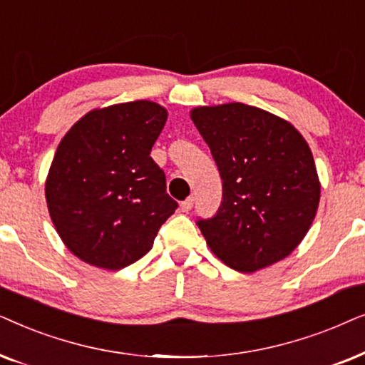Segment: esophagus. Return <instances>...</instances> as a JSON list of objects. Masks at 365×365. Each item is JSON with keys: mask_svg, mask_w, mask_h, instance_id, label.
Wrapping results in <instances>:
<instances>
[{"mask_svg": "<svg viewBox=\"0 0 365 365\" xmlns=\"http://www.w3.org/2000/svg\"><path fill=\"white\" fill-rule=\"evenodd\" d=\"M193 197H188L187 200H183L182 203H180V208H182V212H185V213H188L193 208Z\"/></svg>", "mask_w": 365, "mask_h": 365, "instance_id": "34e87169", "label": "esophagus"}]
</instances>
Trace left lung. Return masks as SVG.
<instances>
[{
  "mask_svg": "<svg viewBox=\"0 0 365 365\" xmlns=\"http://www.w3.org/2000/svg\"><path fill=\"white\" fill-rule=\"evenodd\" d=\"M190 118L222 178V203L197 225L230 269L255 272L292 254L320 200L314 157L289 121L244 103L198 106Z\"/></svg>",
  "mask_w": 365,
  "mask_h": 365,
  "instance_id": "obj_1",
  "label": "left lung"
}]
</instances>
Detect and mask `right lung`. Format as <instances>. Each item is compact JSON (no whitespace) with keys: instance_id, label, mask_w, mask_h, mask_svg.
<instances>
[{"instance_id":"right-lung-1","label":"right lung","mask_w":365,"mask_h":365,"mask_svg":"<svg viewBox=\"0 0 365 365\" xmlns=\"http://www.w3.org/2000/svg\"><path fill=\"white\" fill-rule=\"evenodd\" d=\"M167 110L148 100L86 113L58 145L45 193L65 245L86 264L120 270L153 247L177 210L150 157Z\"/></svg>"}]
</instances>
